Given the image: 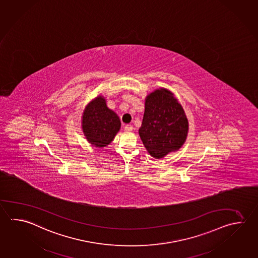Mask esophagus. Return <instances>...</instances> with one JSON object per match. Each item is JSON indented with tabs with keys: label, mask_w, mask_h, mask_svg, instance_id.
I'll return each mask as SVG.
<instances>
[{
	"label": "esophagus",
	"mask_w": 258,
	"mask_h": 258,
	"mask_svg": "<svg viewBox=\"0 0 258 258\" xmlns=\"http://www.w3.org/2000/svg\"><path fill=\"white\" fill-rule=\"evenodd\" d=\"M124 130L126 131V132H132V130H133V126L132 125H130V124H126L124 126Z\"/></svg>",
	"instance_id": "obj_1"
}]
</instances>
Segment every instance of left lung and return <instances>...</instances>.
<instances>
[{
  "instance_id": "obj_1",
  "label": "left lung",
  "mask_w": 258,
  "mask_h": 258,
  "mask_svg": "<svg viewBox=\"0 0 258 258\" xmlns=\"http://www.w3.org/2000/svg\"><path fill=\"white\" fill-rule=\"evenodd\" d=\"M189 130L184 110L166 88L156 89L145 99V111L139 130L148 152L161 159L183 145Z\"/></svg>"
}]
</instances>
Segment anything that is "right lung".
Returning a JSON list of instances; mask_svg holds the SVG:
<instances>
[{"label": "right lung", "instance_id": "right-lung-1", "mask_svg": "<svg viewBox=\"0 0 258 258\" xmlns=\"http://www.w3.org/2000/svg\"><path fill=\"white\" fill-rule=\"evenodd\" d=\"M120 126L119 117L107 107L106 99L102 96L88 103L83 112V132L92 146H107L117 135Z\"/></svg>", "mask_w": 258, "mask_h": 258}]
</instances>
